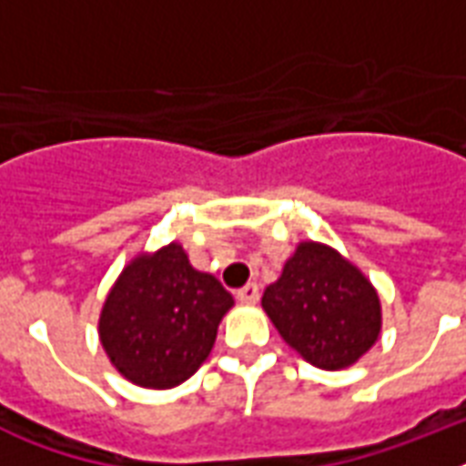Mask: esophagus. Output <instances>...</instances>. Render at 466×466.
I'll list each match as a JSON object with an SVG mask.
<instances>
[{
  "instance_id": "esophagus-1",
  "label": "esophagus",
  "mask_w": 466,
  "mask_h": 466,
  "mask_svg": "<svg viewBox=\"0 0 466 466\" xmlns=\"http://www.w3.org/2000/svg\"><path fill=\"white\" fill-rule=\"evenodd\" d=\"M258 295H261V292H258V285L256 283H247L241 290H237V299L244 302V305H256V302H258Z\"/></svg>"
}]
</instances>
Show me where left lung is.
<instances>
[{
  "instance_id": "left-lung-1",
  "label": "left lung",
  "mask_w": 466,
  "mask_h": 466,
  "mask_svg": "<svg viewBox=\"0 0 466 466\" xmlns=\"http://www.w3.org/2000/svg\"><path fill=\"white\" fill-rule=\"evenodd\" d=\"M261 305L285 343L321 370L360 360L382 329L372 283L336 248L317 241L295 248Z\"/></svg>"
}]
</instances>
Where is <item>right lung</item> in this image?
Wrapping results in <instances>:
<instances>
[{"label":"right lung","mask_w":466,"mask_h":466,"mask_svg":"<svg viewBox=\"0 0 466 466\" xmlns=\"http://www.w3.org/2000/svg\"><path fill=\"white\" fill-rule=\"evenodd\" d=\"M234 298L218 278L190 266L181 244L135 256L98 319L106 355L137 387L171 390L210 355Z\"/></svg>","instance_id":"obj_1"}]
</instances>
